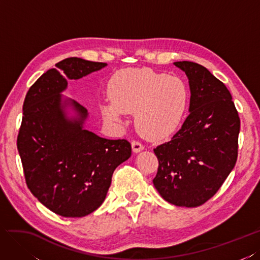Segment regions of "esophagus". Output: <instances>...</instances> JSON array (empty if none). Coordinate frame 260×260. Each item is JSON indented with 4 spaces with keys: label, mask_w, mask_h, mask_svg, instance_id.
I'll use <instances>...</instances> for the list:
<instances>
[{
    "label": "esophagus",
    "mask_w": 260,
    "mask_h": 260,
    "mask_svg": "<svg viewBox=\"0 0 260 260\" xmlns=\"http://www.w3.org/2000/svg\"><path fill=\"white\" fill-rule=\"evenodd\" d=\"M132 148H133V151L136 152V153L144 150V146L140 144L139 142H136V140H133V142H132Z\"/></svg>",
    "instance_id": "obj_1"
}]
</instances>
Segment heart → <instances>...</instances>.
Listing matches in <instances>:
<instances>
[{
  "mask_svg": "<svg viewBox=\"0 0 260 260\" xmlns=\"http://www.w3.org/2000/svg\"><path fill=\"white\" fill-rule=\"evenodd\" d=\"M110 98L112 102L102 107L108 121L121 123L125 113H135L139 134L161 139L181 126L188 106V89L179 77L150 69L128 70L113 77Z\"/></svg>",
  "mask_w": 260,
  "mask_h": 260,
  "instance_id": "b5f03b06",
  "label": "heart"
}]
</instances>
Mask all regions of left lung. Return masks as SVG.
Returning a JSON list of instances; mask_svg holds the SVG:
<instances>
[{"instance_id": "left-lung-1", "label": "left lung", "mask_w": 260, "mask_h": 260, "mask_svg": "<svg viewBox=\"0 0 260 260\" xmlns=\"http://www.w3.org/2000/svg\"><path fill=\"white\" fill-rule=\"evenodd\" d=\"M190 89L189 114L168 143L154 148L159 161L153 185L168 203L198 207L209 200L233 170L241 121L225 85L203 65L174 62Z\"/></svg>"}]
</instances>
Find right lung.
<instances>
[{
	"label": "right lung",
	"instance_id": "obj_1",
	"mask_svg": "<svg viewBox=\"0 0 260 260\" xmlns=\"http://www.w3.org/2000/svg\"><path fill=\"white\" fill-rule=\"evenodd\" d=\"M29 88L23 106L17 149L28 188L58 216L80 218L105 202L114 170L132 154L126 139H107L84 128L86 108L61 92L107 63L69 57ZM72 107L77 115L70 118Z\"/></svg>",
	"mask_w": 260,
	"mask_h": 260
}]
</instances>
